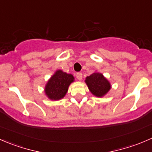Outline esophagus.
<instances>
[{"label": "esophagus", "mask_w": 152, "mask_h": 152, "mask_svg": "<svg viewBox=\"0 0 152 152\" xmlns=\"http://www.w3.org/2000/svg\"><path fill=\"white\" fill-rule=\"evenodd\" d=\"M76 78L78 80L81 81L82 79V73H76Z\"/></svg>", "instance_id": "obj_1"}]
</instances>
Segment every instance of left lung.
Segmentation results:
<instances>
[{"mask_svg": "<svg viewBox=\"0 0 152 152\" xmlns=\"http://www.w3.org/2000/svg\"><path fill=\"white\" fill-rule=\"evenodd\" d=\"M85 83L92 94L97 97L104 96L111 88L109 81L102 73L96 72L86 78Z\"/></svg>", "mask_w": 152, "mask_h": 152, "instance_id": "8db88e82", "label": "left lung"}]
</instances>
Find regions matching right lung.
<instances>
[{"mask_svg": "<svg viewBox=\"0 0 152 152\" xmlns=\"http://www.w3.org/2000/svg\"><path fill=\"white\" fill-rule=\"evenodd\" d=\"M74 81L72 74L58 70L48 81L45 87V93L51 100H59L66 95L68 87Z\"/></svg>", "mask_w": 152, "mask_h": 152, "instance_id": "right-lung-1", "label": "right lung"}]
</instances>
